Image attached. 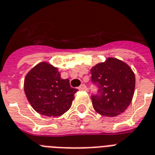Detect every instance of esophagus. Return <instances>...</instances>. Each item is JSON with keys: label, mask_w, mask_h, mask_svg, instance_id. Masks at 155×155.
<instances>
[{"label": "esophagus", "mask_w": 155, "mask_h": 155, "mask_svg": "<svg viewBox=\"0 0 155 155\" xmlns=\"http://www.w3.org/2000/svg\"><path fill=\"white\" fill-rule=\"evenodd\" d=\"M79 90H80V91H87V87H86V85L81 84L80 87H79Z\"/></svg>", "instance_id": "obj_1"}]
</instances>
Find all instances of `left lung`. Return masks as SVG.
<instances>
[{"label":"left lung","mask_w":155,"mask_h":155,"mask_svg":"<svg viewBox=\"0 0 155 155\" xmlns=\"http://www.w3.org/2000/svg\"><path fill=\"white\" fill-rule=\"evenodd\" d=\"M92 81L99 87L98 94L91 97L97 113L116 117L124 113L132 101L135 75L127 63L108 57L91 69Z\"/></svg>","instance_id":"1"}]
</instances>
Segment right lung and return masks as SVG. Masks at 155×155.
Returning a JSON list of instances; mask_svg holds the SVG:
<instances>
[{
	"instance_id": "right-lung-1",
	"label": "right lung",
	"mask_w": 155,
	"mask_h": 155,
	"mask_svg": "<svg viewBox=\"0 0 155 155\" xmlns=\"http://www.w3.org/2000/svg\"><path fill=\"white\" fill-rule=\"evenodd\" d=\"M24 91L37 113L54 117L63 115L71 108L78 90L71 87L68 79L61 78L58 68L42 62L26 74Z\"/></svg>"
}]
</instances>
